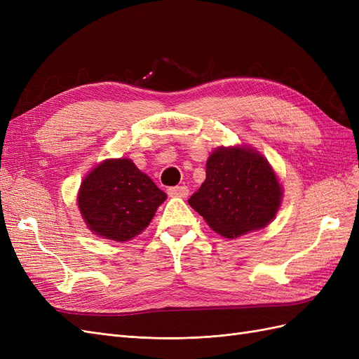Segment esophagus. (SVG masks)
I'll return each instance as SVG.
<instances>
[{"label": "esophagus", "mask_w": 359, "mask_h": 359, "mask_svg": "<svg viewBox=\"0 0 359 359\" xmlns=\"http://www.w3.org/2000/svg\"><path fill=\"white\" fill-rule=\"evenodd\" d=\"M168 194L172 198H187L189 196V189L186 186H177V187H169Z\"/></svg>", "instance_id": "obj_1"}]
</instances>
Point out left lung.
I'll return each mask as SVG.
<instances>
[{
	"instance_id": "left-lung-1",
	"label": "left lung",
	"mask_w": 359,
	"mask_h": 359,
	"mask_svg": "<svg viewBox=\"0 0 359 359\" xmlns=\"http://www.w3.org/2000/svg\"><path fill=\"white\" fill-rule=\"evenodd\" d=\"M281 189L268 161L245 148H220L206 161V180L189 203L226 238L265 227L280 206Z\"/></svg>"
}]
</instances>
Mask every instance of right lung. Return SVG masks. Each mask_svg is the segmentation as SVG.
I'll use <instances>...</instances> for the list:
<instances>
[{
    "instance_id": "right-lung-1",
    "label": "right lung",
    "mask_w": 359,
    "mask_h": 359,
    "mask_svg": "<svg viewBox=\"0 0 359 359\" xmlns=\"http://www.w3.org/2000/svg\"><path fill=\"white\" fill-rule=\"evenodd\" d=\"M166 199L132 160H106L82 182L78 203L90 229L107 240L128 241L149 224Z\"/></svg>"
}]
</instances>
